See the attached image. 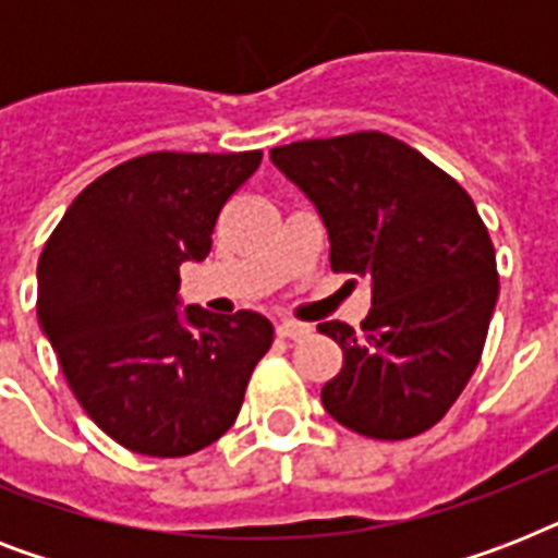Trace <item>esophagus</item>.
<instances>
[{"label":"esophagus","instance_id":"esophagus-1","mask_svg":"<svg viewBox=\"0 0 558 558\" xmlns=\"http://www.w3.org/2000/svg\"><path fill=\"white\" fill-rule=\"evenodd\" d=\"M278 336L280 339H304V336H310V324L278 322Z\"/></svg>","mask_w":558,"mask_h":558}]
</instances>
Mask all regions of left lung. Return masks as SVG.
Here are the masks:
<instances>
[{"mask_svg":"<svg viewBox=\"0 0 558 558\" xmlns=\"http://www.w3.org/2000/svg\"><path fill=\"white\" fill-rule=\"evenodd\" d=\"M271 161L315 202L332 271L373 287L362 330L318 324L344 353L322 388L327 414L373 440L428 432L472 379L498 301L495 245L475 202L376 130L292 142Z\"/></svg>","mask_w":558,"mask_h":558,"instance_id":"1","label":"left lung"}]
</instances>
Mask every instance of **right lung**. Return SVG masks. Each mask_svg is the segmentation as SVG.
Wrapping results in <instances>:
<instances>
[{"mask_svg":"<svg viewBox=\"0 0 558 558\" xmlns=\"http://www.w3.org/2000/svg\"><path fill=\"white\" fill-rule=\"evenodd\" d=\"M263 153H147L77 193L43 245L37 318L74 399L147 458H185L234 425L275 330L260 313L179 306V266Z\"/></svg>","mask_w":558,"mask_h":558,"instance_id":"right-lung-1","label":"right lung"}]
</instances>
